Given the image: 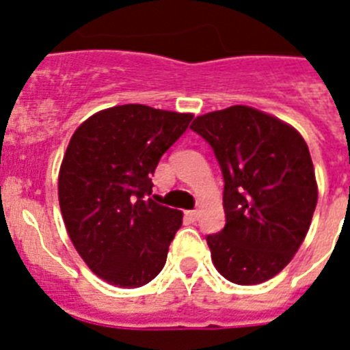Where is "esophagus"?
Listing matches in <instances>:
<instances>
[{"mask_svg": "<svg viewBox=\"0 0 350 350\" xmlns=\"http://www.w3.org/2000/svg\"><path fill=\"white\" fill-rule=\"evenodd\" d=\"M185 215H187L191 221H196V219L200 217V212H198V210H187V212H185Z\"/></svg>", "mask_w": 350, "mask_h": 350, "instance_id": "34e87169", "label": "esophagus"}]
</instances>
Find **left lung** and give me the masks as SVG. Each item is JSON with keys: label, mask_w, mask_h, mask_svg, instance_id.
Masks as SVG:
<instances>
[{"label": "left lung", "mask_w": 350, "mask_h": 350, "mask_svg": "<svg viewBox=\"0 0 350 350\" xmlns=\"http://www.w3.org/2000/svg\"><path fill=\"white\" fill-rule=\"evenodd\" d=\"M191 129L212 147L224 178L226 224L206 237L213 265L240 286L267 282L296 254L317 205L307 144L243 105L196 117Z\"/></svg>", "instance_id": "left-lung-1"}]
</instances>
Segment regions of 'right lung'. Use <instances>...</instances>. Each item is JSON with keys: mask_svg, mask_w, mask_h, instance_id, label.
<instances>
[{"mask_svg": "<svg viewBox=\"0 0 350 350\" xmlns=\"http://www.w3.org/2000/svg\"><path fill=\"white\" fill-rule=\"evenodd\" d=\"M191 113L120 105L79 126L59 170L68 234L105 282L140 287L163 270L180 210L150 200L161 156L189 128Z\"/></svg>", "mask_w": 350, "mask_h": 350, "instance_id": "right-lung-1", "label": "right lung"}]
</instances>
